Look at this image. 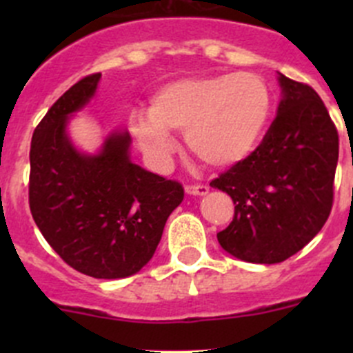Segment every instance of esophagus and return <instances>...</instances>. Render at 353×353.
I'll list each match as a JSON object with an SVG mask.
<instances>
[{
  "label": "esophagus",
  "instance_id": "1",
  "mask_svg": "<svg viewBox=\"0 0 353 353\" xmlns=\"http://www.w3.org/2000/svg\"><path fill=\"white\" fill-rule=\"evenodd\" d=\"M186 193L194 194V196H205L208 193V186L206 184H186Z\"/></svg>",
  "mask_w": 353,
  "mask_h": 353
}]
</instances>
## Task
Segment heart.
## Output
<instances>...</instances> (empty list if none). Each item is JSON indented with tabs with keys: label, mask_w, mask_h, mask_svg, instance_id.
I'll return each mask as SVG.
<instances>
[{
	"label": "heart",
	"mask_w": 353,
	"mask_h": 353,
	"mask_svg": "<svg viewBox=\"0 0 353 353\" xmlns=\"http://www.w3.org/2000/svg\"><path fill=\"white\" fill-rule=\"evenodd\" d=\"M270 116L272 90L259 74H205L160 87L148 114H131L130 130L155 165H165L172 155L170 133H186L188 147L199 160L230 167L258 148Z\"/></svg>",
	"instance_id": "1"
}]
</instances>
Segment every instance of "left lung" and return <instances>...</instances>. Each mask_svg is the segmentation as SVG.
<instances>
[{
  "instance_id": "8db88e82",
  "label": "left lung",
  "mask_w": 353,
  "mask_h": 353,
  "mask_svg": "<svg viewBox=\"0 0 353 353\" xmlns=\"http://www.w3.org/2000/svg\"><path fill=\"white\" fill-rule=\"evenodd\" d=\"M279 80L283 99L261 143L210 183L236 205L220 245L259 265L285 261L323 229L338 162V131L321 97L307 83Z\"/></svg>"
}]
</instances>
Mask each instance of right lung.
<instances>
[{
  "mask_svg": "<svg viewBox=\"0 0 353 353\" xmlns=\"http://www.w3.org/2000/svg\"><path fill=\"white\" fill-rule=\"evenodd\" d=\"M101 73L66 90L32 134L28 205L59 258L94 279H124L152 259L183 184L130 160V134L112 133L97 155L77 152L68 116L95 94Z\"/></svg>",
  "mask_w": 353,
  "mask_h": 353,
  "instance_id": "right-lung-1",
  "label": "right lung"
}]
</instances>
